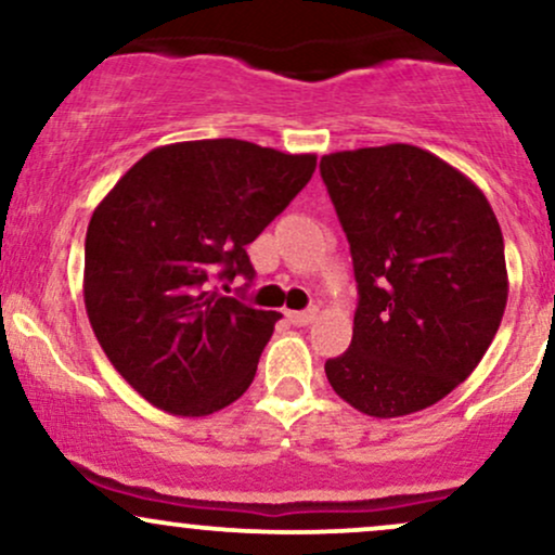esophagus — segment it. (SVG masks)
Here are the masks:
<instances>
[{
  "instance_id": "1",
  "label": "esophagus",
  "mask_w": 555,
  "mask_h": 555,
  "mask_svg": "<svg viewBox=\"0 0 555 555\" xmlns=\"http://www.w3.org/2000/svg\"><path fill=\"white\" fill-rule=\"evenodd\" d=\"M315 315H318L315 308H310V310H286V318H289L292 326H308V323H313Z\"/></svg>"
}]
</instances>
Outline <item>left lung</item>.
Here are the masks:
<instances>
[{
    "label": "left lung",
    "mask_w": 555,
    "mask_h": 555,
    "mask_svg": "<svg viewBox=\"0 0 555 555\" xmlns=\"http://www.w3.org/2000/svg\"><path fill=\"white\" fill-rule=\"evenodd\" d=\"M358 279L352 344L326 360L339 397L401 417L469 378L508 297L503 234L473 180L417 145L321 158Z\"/></svg>",
    "instance_id": "1"
}]
</instances>
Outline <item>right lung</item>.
Returning <instances> with one entry per match:
<instances>
[{"instance_id": "1", "label": "right lung", "mask_w": 555, "mask_h": 555, "mask_svg": "<svg viewBox=\"0 0 555 555\" xmlns=\"http://www.w3.org/2000/svg\"><path fill=\"white\" fill-rule=\"evenodd\" d=\"M313 171V154L188 140L145 154L95 206L82 276L88 321L140 397L206 417L247 391L282 315L224 297L211 279L253 282L245 247Z\"/></svg>"}]
</instances>
